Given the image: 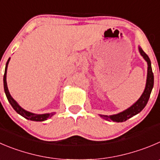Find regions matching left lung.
I'll list each match as a JSON object with an SVG mask.
<instances>
[{"label": "left lung", "mask_w": 160, "mask_h": 160, "mask_svg": "<svg viewBox=\"0 0 160 160\" xmlns=\"http://www.w3.org/2000/svg\"><path fill=\"white\" fill-rule=\"evenodd\" d=\"M138 50H139L140 54L144 58V60L147 62L148 64L147 79H146L145 88H144V92L134 104H132L130 108H128L126 110L122 111V112H119L118 114H115V115H99L102 118H104L107 121H113L116 122H122L127 121V119L132 118L133 116L136 115L137 114L140 113L144 108L148 101L150 94H151L152 90L153 85H154V75H153L152 70L151 61H150L149 57L148 56V55L143 51V49L140 46H138Z\"/></svg>", "instance_id": "8db88e82"}]
</instances>
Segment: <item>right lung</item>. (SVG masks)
I'll use <instances>...</instances> for the list:
<instances>
[{
  "mask_svg": "<svg viewBox=\"0 0 160 160\" xmlns=\"http://www.w3.org/2000/svg\"><path fill=\"white\" fill-rule=\"evenodd\" d=\"M10 59L8 58L7 63L5 65V70H4V78H3V81H4V92H5V95L7 97L8 100L10 103V104L12 105V107L13 108L15 111L17 112L19 115H22V117H24L25 118L28 120H31V121H35V122H43L45 120L48 119V118H51L52 115H54L56 114V112H51V113H45V114H35L33 113V112H28V111L25 110V109L22 108L21 106H19V104H18L17 102L13 99V97L11 96L10 92H9L8 89V85H7V81H6V76H7V69H8V65L9 61H10Z\"/></svg>",
  "mask_w": 160,
  "mask_h": 160,
  "instance_id": "obj_1",
  "label": "right lung"
}]
</instances>
